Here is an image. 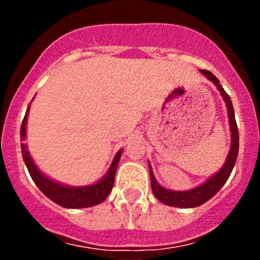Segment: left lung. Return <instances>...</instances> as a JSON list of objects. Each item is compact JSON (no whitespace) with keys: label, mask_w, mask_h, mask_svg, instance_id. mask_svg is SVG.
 Here are the masks:
<instances>
[{"label":"left lung","mask_w":260,"mask_h":260,"mask_svg":"<svg viewBox=\"0 0 260 260\" xmlns=\"http://www.w3.org/2000/svg\"><path fill=\"white\" fill-rule=\"evenodd\" d=\"M200 72L217 86V89H219V91L221 93V95L224 96V101L228 107V114H229L230 128H232V147H230V152L229 154H228V158L226 161H225V165L222 166V169L220 170L216 175H214L211 179L206 181L204 185L188 191H170L164 188L162 186H159L158 183H157L156 180H154L152 170L151 167H149L151 187L154 196H156L161 203L166 204V205L169 206H175V208H196V206L203 205L204 203L210 200L212 196L216 195L217 191L224 186V183L226 182L228 179H229L230 174H232L233 169H234L235 162H237L238 152H239V132H238V125L237 122H235L234 115V108H233V103L232 101H230L229 94H226L224 88L220 85L219 79H217L211 72L205 69L200 70Z\"/></svg>","instance_id":"obj_1"}]
</instances>
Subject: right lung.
<instances>
[{"mask_svg":"<svg viewBox=\"0 0 260 260\" xmlns=\"http://www.w3.org/2000/svg\"><path fill=\"white\" fill-rule=\"evenodd\" d=\"M28 107L25 117H23L22 124H21L20 137L22 140L26 136V120H27ZM21 152H22V158L25 161L26 167H27L28 174H30L34 182L36 183V186L40 188L41 192L45 196H48L50 200L56 203L57 205L69 209L89 208V206L98 205V204L103 203L106 200L107 196L109 195V192L113 188L115 171H117L118 162H119L120 154H122V151H119L115 154L109 171L107 172V175L103 179L98 181L96 183L90 186H83V187H68V186L60 185V183L54 182V181L49 180L48 177L44 176L32 162L27 149H26V146L23 143H21Z\"/></svg>","mask_w":260,"mask_h":260,"instance_id":"add662e5","label":"right lung"}]
</instances>
